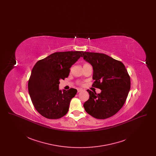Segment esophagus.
Instances as JSON below:
<instances>
[{"label": "esophagus", "mask_w": 156, "mask_h": 156, "mask_svg": "<svg viewBox=\"0 0 156 156\" xmlns=\"http://www.w3.org/2000/svg\"><path fill=\"white\" fill-rule=\"evenodd\" d=\"M82 90V89H80V88H78V89H77V92H80Z\"/></svg>", "instance_id": "esophagus-1"}]
</instances>
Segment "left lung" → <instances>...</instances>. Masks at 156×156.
I'll return each mask as SVG.
<instances>
[{
    "label": "left lung",
    "mask_w": 156,
    "mask_h": 156,
    "mask_svg": "<svg viewBox=\"0 0 156 156\" xmlns=\"http://www.w3.org/2000/svg\"><path fill=\"white\" fill-rule=\"evenodd\" d=\"M83 59L93 67L92 87L100 94L87 90L89 99L83 104L88 114L99 119L115 115L125 103L130 89V78L124 64L105 54L82 52Z\"/></svg>",
    "instance_id": "8db88e82"
}]
</instances>
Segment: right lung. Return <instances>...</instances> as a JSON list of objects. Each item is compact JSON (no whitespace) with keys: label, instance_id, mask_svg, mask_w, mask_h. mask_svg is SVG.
<instances>
[{"label":"right lung","instance_id":"add662e5","mask_svg":"<svg viewBox=\"0 0 156 156\" xmlns=\"http://www.w3.org/2000/svg\"><path fill=\"white\" fill-rule=\"evenodd\" d=\"M82 53L77 51L54 52L34 65L28 90L35 109L43 116L57 119L67 114L77 90H60L59 80L68 76L69 68L82 57Z\"/></svg>","mask_w":156,"mask_h":156}]
</instances>
